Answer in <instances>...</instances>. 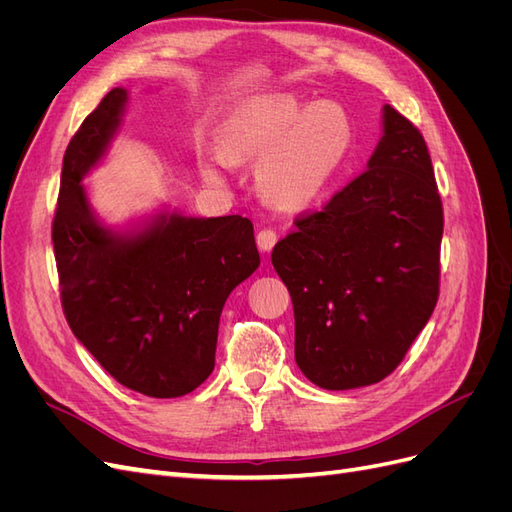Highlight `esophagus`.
<instances>
[{
	"instance_id": "1",
	"label": "esophagus",
	"mask_w": 512,
	"mask_h": 512,
	"mask_svg": "<svg viewBox=\"0 0 512 512\" xmlns=\"http://www.w3.org/2000/svg\"><path fill=\"white\" fill-rule=\"evenodd\" d=\"M256 243L262 252H271L273 245L277 243V232L273 228H262L256 235Z\"/></svg>"
}]
</instances>
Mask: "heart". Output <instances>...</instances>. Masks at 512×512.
Here are the masks:
<instances>
[{"mask_svg": "<svg viewBox=\"0 0 512 512\" xmlns=\"http://www.w3.org/2000/svg\"><path fill=\"white\" fill-rule=\"evenodd\" d=\"M352 145V123L339 104L303 106L290 94L243 102L222 128V153L203 162L209 181H222L228 162L258 160V188L269 203L301 209L316 200Z\"/></svg>", "mask_w": 512, "mask_h": 512, "instance_id": "heart-1", "label": "heart"}]
</instances>
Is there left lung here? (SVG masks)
I'll use <instances>...</instances> for the list:
<instances>
[{
	"mask_svg": "<svg viewBox=\"0 0 512 512\" xmlns=\"http://www.w3.org/2000/svg\"><path fill=\"white\" fill-rule=\"evenodd\" d=\"M367 166L271 254L292 299L294 359L329 391L393 374L440 294L436 175L423 134L389 104Z\"/></svg>",
	"mask_w": 512,
	"mask_h": 512,
	"instance_id": "1",
	"label": "left lung"
}]
</instances>
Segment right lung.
I'll return each mask as SVG.
<instances>
[{"label":"right lung","mask_w":512,"mask_h":512,"mask_svg":"<svg viewBox=\"0 0 512 512\" xmlns=\"http://www.w3.org/2000/svg\"><path fill=\"white\" fill-rule=\"evenodd\" d=\"M126 100V89L108 91L64 153L51 232L61 307L76 339L119 384L181 397L213 371L222 307L260 256L241 215H160L132 237L98 224L81 179L102 158Z\"/></svg>","instance_id":"1"}]
</instances>
